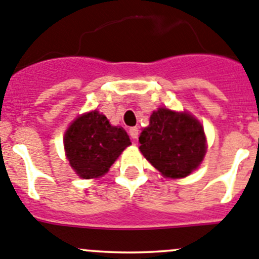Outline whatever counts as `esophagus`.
Segmentation results:
<instances>
[{
    "instance_id": "1",
    "label": "esophagus",
    "mask_w": 259,
    "mask_h": 259,
    "mask_svg": "<svg viewBox=\"0 0 259 259\" xmlns=\"http://www.w3.org/2000/svg\"><path fill=\"white\" fill-rule=\"evenodd\" d=\"M138 134H139V130H138V127H130L129 135H130V138H132L133 141H135V139H137Z\"/></svg>"
}]
</instances>
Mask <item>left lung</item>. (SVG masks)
I'll return each instance as SVG.
<instances>
[{
	"label": "left lung",
	"instance_id": "1",
	"mask_svg": "<svg viewBox=\"0 0 259 259\" xmlns=\"http://www.w3.org/2000/svg\"><path fill=\"white\" fill-rule=\"evenodd\" d=\"M141 152L167 178H185L202 162L206 138L202 125L188 113L159 108L139 137Z\"/></svg>",
	"mask_w": 259,
	"mask_h": 259
}]
</instances>
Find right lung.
<instances>
[{
  "label": "right lung",
  "mask_w": 259,
  "mask_h": 259,
  "mask_svg": "<svg viewBox=\"0 0 259 259\" xmlns=\"http://www.w3.org/2000/svg\"><path fill=\"white\" fill-rule=\"evenodd\" d=\"M130 144L126 132L111 126L107 117L97 111L76 118L64 139L70 166L83 179L98 178L107 172Z\"/></svg>",
  "instance_id": "obj_1"
}]
</instances>
